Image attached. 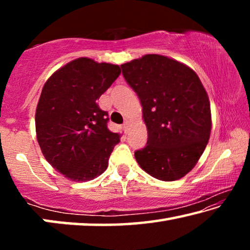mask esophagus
I'll use <instances>...</instances> for the list:
<instances>
[{
	"mask_svg": "<svg viewBox=\"0 0 250 250\" xmlns=\"http://www.w3.org/2000/svg\"><path fill=\"white\" fill-rule=\"evenodd\" d=\"M129 125H130V124H129V121H125V124H124V129H125V132H128Z\"/></svg>",
	"mask_w": 250,
	"mask_h": 250,
	"instance_id": "obj_1",
	"label": "esophagus"
}]
</instances>
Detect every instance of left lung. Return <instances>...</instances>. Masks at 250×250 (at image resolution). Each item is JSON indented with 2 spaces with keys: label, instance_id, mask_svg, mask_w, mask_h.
<instances>
[{
  "label": "left lung",
  "instance_id": "left-lung-1",
  "mask_svg": "<svg viewBox=\"0 0 250 250\" xmlns=\"http://www.w3.org/2000/svg\"><path fill=\"white\" fill-rule=\"evenodd\" d=\"M137 92L147 130L134 152L139 166L161 181H176L195 167L208 142L210 104L195 71L175 59L149 54L121 65Z\"/></svg>",
  "mask_w": 250,
  "mask_h": 250
}]
</instances>
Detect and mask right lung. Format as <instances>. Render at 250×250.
Returning a JSON list of instances; mask_svg holds the SVG:
<instances>
[{
	"mask_svg": "<svg viewBox=\"0 0 250 250\" xmlns=\"http://www.w3.org/2000/svg\"><path fill=\"white\" fill-rule=\"evenodd\" d=\"M120 73L118 65L80 57L45 83L35 113L36 138L47 162L67 179L87 182L107 170L121 134L108 129V112L97 100Z\"/></svg>",
	"mask_w": 250,
	"mask_h": 250,
	"instance_id": "obj_1",
	"label": "right lung"
}]
</instances>
